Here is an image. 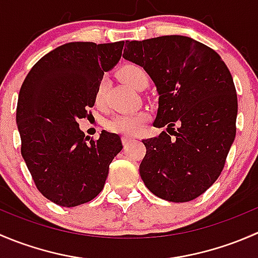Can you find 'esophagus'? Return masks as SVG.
<instances>
[{"label":"esophagus","mask_w":258,"mask_h":258,"mask_svg":"<svg viewBox=\"0 0 258 258\" xmlns=\"http://www.w3.org/2000/svg\"><path fill=\"white\" fill-rule=\"evenodd\" d=\"M121 141L123 145H127V144H130L131 141H134V139H132V137H128V136H122Z\"/></svg>","instance_id":"34e87169"}]
</instances>
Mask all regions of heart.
Masks as SVG:
<instances>
[{
    "mask_svg": "<svg viewBox=\"0 0 258 258\" xmlns=\"http://www.w3.org/2000/svg\"><path fill=\"white\" fill-rule=\"evenodd\" d=\"M119 76L126 83L132 87L137 88L144 80H148L147 74L142 67L137 64H126L119 71ZM105 93L106 82L101 81L96 88L95 103L97 107L102 108L105 106ZM148 121V113L146 111H137V112L114 114L106 122V128L112 134L122 135V136H134L141 132L145 123Z\"/></svg>",
    "mask_w": 258,
    "mask_h": 258,
    "instance_id": "heart-1",
    "label": "heart"
}]
</instances>
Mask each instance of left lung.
<instances>
[{
  "mask_svg": "<svg viewBox=\"0 0 258 258\" xmlns=\"http://www.w3.org/2000/svg\"><path fill=\"white\" fill-rule=\"evenodd\" d=\"M123 57L153 80L160 95L153 124L168 127L142 141V181L166 201H192L221 175L235 140L237 93L230 70L215 49L186 36L126 41Z\"/></svg>",
  "mask_w": 258,
  "mask_h": 258,
  "instance_id": "left-lung-1",
  "label": "left lung"
}]
</instances>
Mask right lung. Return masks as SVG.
Listing matches in <instances>:
<instances>
[{
	"label": "right lung",
	"instance_id": "obj_1",
	"mask_svg": "<svg viewBox=\"0 0 258 258\" xmlns=\"http://www.w3.org/2000/svg\"><path fill=\"white\" fill-rule=\"evenodd\" d=\"M123 41L70 42L31 69L18 95L21 153L38 191L62 207L90 202L105 186L121 139L101 132L85 137L79 119L88 116L103 72L121 58Z\"/></svg>",
	"mask_w": 258,
	"mask_h": 258
}]
</instances>
